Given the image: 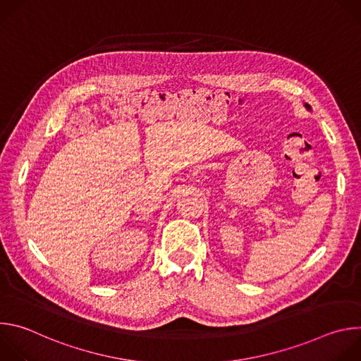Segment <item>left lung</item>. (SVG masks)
<instances>
[{"label": "left lung", "mask_w": 361, "mask_h": 361, "mask_svg": "<svg viewBox=\"0 0 361 361\" xmlns=\"http://www.w3.org/2000/svg\"><path fill=\"white\" fill-rule=\"evenodd\" d=\"M304 107H305L308 111H312V107H310V104H307V102H304Z\"/></svg>", "instance_id": "1"}]
</instances>
